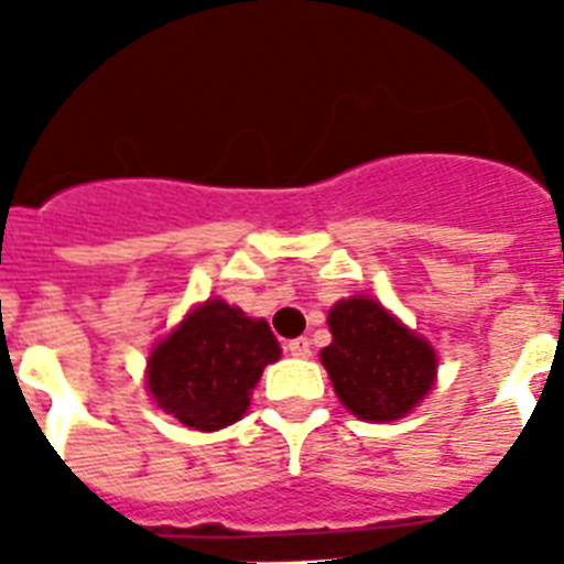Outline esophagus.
Listing matches in <instances>:
<instances>
[{
	"label": "esophagus",
	"mask_w": 564,
	"mask_h": 564,
	"mask_svg": "<svg viewBox=\"0 0 564 564\" xmlns=\"http://www.w3.org/2000/svg\"><path fill=\"white\" fill-rule=\"evenodd\" d=\"M286 351H290L292 357H301V360H304V357H310V339H304V336L290 339V343H286Z\"/></svg>",
	"instance_id": "1"
}]
</instances>
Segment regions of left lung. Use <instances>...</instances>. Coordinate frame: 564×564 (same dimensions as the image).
<instances>
[{
    "mask_svg": "<svg viewBox=\"0 0 564 564\" xmlns=\"http://www.w3.org/2000/svg\"><path fill=\"white\" fill-rule=\"evenodd\" d=\"M327 325L334 343L322 351V362L357 419H401L430 392L436 354L375 299L339 301Z\"/></svg>",
    "mask_w": 564,
    "mask_h": 564,
    "instance_id": "8db88e82",
    "label": "left lung"
}]
</instances>
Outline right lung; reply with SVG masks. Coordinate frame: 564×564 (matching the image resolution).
Listing matches in <instances>:
<instances>
[{"mask_svg":"<svg viewBox=\"0 0 564 564\" xmlns=\"http://www.w3.org/2000/svg\"><path fill=\"white\" fill-rule=\"evenodd\" d=\"M281 345L263 318L225 301H207L154 348L149 392L163 412L193 430H219L242 419L248 394Z\"/></svg>","mask_w":564,"mask_h":564,"instance_id":"1","label":"right lung"}]
</instances>
